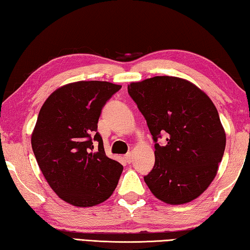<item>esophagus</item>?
I'll return each instance as SVG.
<instances>
[{"mask_svg":"<svg viewBox=\"0 0 250 250\" xmlns=\"http://www.w3.org/2000/svg\"><path fill=\"white\" fill-rule=\"evenodd\" d=\"M125 160L128 163L132 162V153H131V152H128V153H126V154L125 155Z\"/></svg>","mask_w":250,"mask_h":250,"instance_id":"1","label":"esophagus"}]
</instances>
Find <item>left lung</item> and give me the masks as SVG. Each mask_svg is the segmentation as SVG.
Wrapping results in <instances>:
<instances>
[{"label":"left lung","instance_id":"obj_1","mask_svg":"<svg viewBox=\"0 0 250 250\" xmlns=\"http://www.w3.org/2000/svg\"><path fill=\"white\" fill-rule=\"evenodd\" d=\"M154 141L155 163L145 176L153 195L167 204L195 200L216 176L226 135L209 97L188 80L155 76L128 86ZM163 134L167 141L160 145Z\"/></svg>","mask_w":250,"mask_h":250}]
</instances>
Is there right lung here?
<instances>
[{"instance_id": "right-lung-1", "label": "right lung", "mask_w": 250, "mask_h": 250, "mask_svg": "<svg viewBox=\"0 0 250 250\" xmlns=\"http://www.w3.org/2000/svg\"><path fill=\"white\" fill-rule=\"evenodd\" d=\"M120 88L98 80L68 83L41 108L32 133L34 155L53 191L71 205L100 204L117 188L124 167L105 155L97 129L104 105Z\"/></svg>"}]
</instances>
